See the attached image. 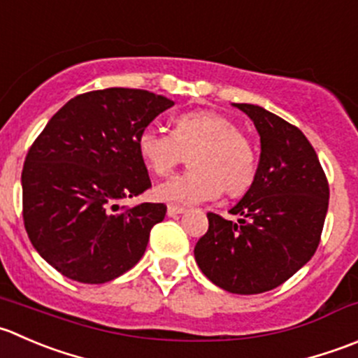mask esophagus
I'll return each mask as SVG.
<instances>
[{"mask_svg": "<svg viewBox=\"0 0 358 358\" xmlns=\"http://www.w3.org/2000/svg\"><path fill=\"white\" fill-rule=\"evenodd\" d=\"M185 206H178V204H168V217H176V215L185 213Z\"/></svg>", "mask_w": 358, "mask_h": 358, "instance_id": "1", "label": "esophagus"}]
</instances>
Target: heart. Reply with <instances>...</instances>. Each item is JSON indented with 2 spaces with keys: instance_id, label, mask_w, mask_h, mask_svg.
I'll use <instances>...</instances> for the list:
<instances>
[{
  "instance_id": "heart-1",
  "label": "heart",
  "mask_w": 358,
  "mask_h": 358,
  "mask_svg": "<svg viewBox=\"0 0 358 358\" xmlns=\"http://www.w3.org/2000/svg\"><path fill=\"white\" fill-rule=\"evenodd\" d=\"M190 168L154 189L157 199L197 204L222 196H241L257 173V154L238 124L210 110L180 113L171 133L154 126L138 136V154L152 173L164 176L190 154Z\"/></svg>"
}]
</instances>
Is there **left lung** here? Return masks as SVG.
Wrapping results in <instances>:
<instances>
[{"mask_svg":"<svg viewBox=\"0 0 358 358\" xmlns=\"http://www.w3.org/2000/svg\"><path fill=\"white\" fill-rule=\"evenodd\" d=\"M260 136V161L245 196L208 213L210 227L194 257L210 282L231 294H262L296 275L315 255L329 208V183L308 138L266 108L232 103Z\"/></svg>","mask_w":358,"mask_h":358,"instance_id":"8db88e82","label":"left lung"}]
</instances>
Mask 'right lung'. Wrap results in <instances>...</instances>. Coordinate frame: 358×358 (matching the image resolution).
Listing matches in <instances>:
<instances>
[{
	"label": "right lung",
	"instance_id": "1",
	"mask_svg": "<svg viewBox=\"0 0 358 358\" xmlns=\"http://www.w3.org/2000/svg\"><path fill=\"white\" fill-rule=\"evenodd\" d=\"M173 101L112 87L69 99L27 152L22 217L36 252L66 278L106 283L136 266L162 203L120 206L152 187L141 131Z\"/></svg>",
	"mask_w": 358,
	"mask_h": 358
}]
</instances>
